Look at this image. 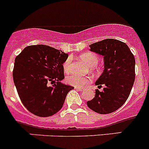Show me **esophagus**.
Masks as SVG:
<instances>
[{
  "instance_id": "obj_1",
  "label": "esophagus",
  "mask_w": 149,
  "mask_h": 149,
  "mask_svg": "<svg viewBox=\"0 0 149 149\" xmlns=\"http://www.w3.org/2000/svg\"><path fill=\"white\" fill-rule=\"evenodd\" d=\"M74 89H77V90L81 91V92H82V91L84 90V88H81V87H77V86H75V87H74Z\"/></svg>"
}]
</instances>
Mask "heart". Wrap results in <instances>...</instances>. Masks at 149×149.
I'll return each mask as SVG.
<instances>
[{"label":"heart","instance_id":"1","mask_svg":"<svg viewBox=\"0 0 149 149\" xmlns=\"http://www.w3.org/2000/svg\"><path fill=\"white\" fill-rule=\"evenodd\" d=\"M80 59L86 63L89 66L95 67L98 65V57L95 54L93 53H86L83 54L80 56ZM70 59L68 58L63 63V70L65 73L69 72V66H70ZM91 81L90 78L87 77H80L77 75H70L67 77L66 82L69 84L74 86H86Z\"/></svg>","mask_w":149,"mask_h":149}]
</instances>
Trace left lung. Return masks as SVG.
Masks as SVG:
<instances>
[{
  "mask_svg": "<svg viewBox=\"0 0 149 149\" xmlns=\"http://www.w3.org/2000/svg\"><path fill=\"white\" fill-rule=\"evenodd\" d=\"M90 51L104 56V68L95 85V95L87 106L100 114L117 110L127 101L135 80V58L125 42L107 39L89 45Z\"/></svg>",
  "mask_w": 149,
  "mask_h": 149,
  "instance_id": "obj_1",
  "label": "left lung"
}]
</instances>
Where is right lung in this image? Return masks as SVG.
Wrapping results in <instances>:
<instances>
[{
	"label": "right lung",
	"instance_id": "right-lung-1",
	"mask_svg": "<svg viewBox=\"0 0 149 149\" xmlns=\"http://www.w3.org/2000/svg\"><path fill=\"white\" fill-rule=\"evenodd\" d=\"M68 55L62 51L36 45L26 47L15 57L13 81L24 106L34 115L48 117L62 108L73 86L62 84L63 63ZM56 83L49 86L48 82Z\"/></svg>",
	"mask_w": 149,
	"mask_h": 149
}]
</instances>
